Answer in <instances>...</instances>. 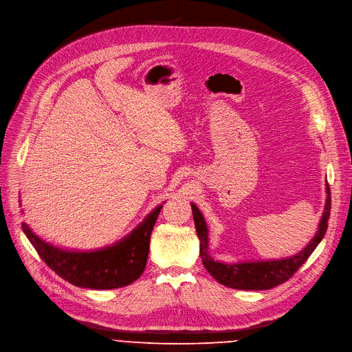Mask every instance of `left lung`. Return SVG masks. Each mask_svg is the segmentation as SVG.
Returning a JSON list of instances; mask_svg holds the SVG:
<instances>
[{"label":"left lung","instance_id":"8db88e82","mask_svg":"<svg viewBox=\"0 0 352 352\" xmlns=\"http://www.w3.org/2000/svg\"><path fill=\"white\" fill-rule=\"evenodd\" d=\"M326 204L320 221H318L317 232L314 237L307 243V245L300 250L298 254L291 255L286 258H275V260H252V261H239V263H223L213 260L209 254V228L208 223L198 209L195 204L190 202L192 208L194 221L197 234L199 237V254L202 257L204 267L206 271L221 285L233 289L241 291H265L271 287L283 283L289 279L302 264L310 257V254L316 250L326 234L327 221L330 217L331 209V198L330 188L326 184Z\"/></svg>","mask_w":352,"mask_h":352}]
</instances>
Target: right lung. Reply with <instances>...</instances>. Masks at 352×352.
Wrapping results in <instances>:
<instances>
[{"label": "right lung", "mask_w": 352, "mask_h": 352, "mask_svg": "<svg viewBox=\"0 0 352 352\" xmlns=\"http://www.w3.org/2000/svg\"><path fill=\"white\" fill-rule=\"evenodd\" d=\"M163 204L157 205L129 234L113 244L95 250L54 245L39 237L26 221H22V230L41 258L63 279L88 289H116L131 285L143 274L148 257L150 236ZM19 205L22 206L21 201Z\"/></svg>", "instance_id": "1"}]
</instances>
